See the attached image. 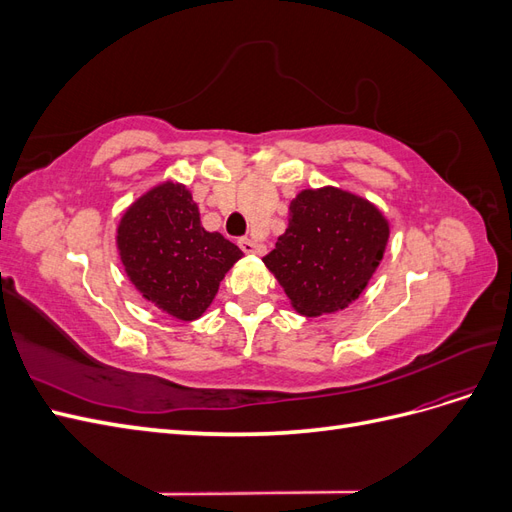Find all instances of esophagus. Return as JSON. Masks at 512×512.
<instances>
[{
	"mask_svg": "<svg viewBox=\"0 0 512 512\" xmlns=\"http://www.w3.org/2000/svg\"><path fill=\"white\" fill-rule=\"evenodd\" d=\"M239 247H241V250H243L245 254H258V256L265 254V245L254 241V239H247V237L239 241Z\"/></svg>",
	"mask_w": 512,
	"mask_h": 512,
	"instance_id": "1",
	"label": "esophagus"
}]
</instances>
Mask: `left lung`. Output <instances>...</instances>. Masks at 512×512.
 Instances as JSON below:
<instances>
[{
  "label": "left lung",
  "mask_w": 512,
  "mask_h": 512,
  "mask_svg": "<svg viewBox=\"0 0 512 512\" xmlns=\"http://www.w3.org/2000/svg\"><path fill=\"white\" fill-rule=\"evenodd\" d=\"M391 224L371 200L335 188L301 190L288 226L262 262L297 314L318 318L361 297L384 258Z\"/></svg>",
  "instance_id": "obj_1"
}]
</instances>
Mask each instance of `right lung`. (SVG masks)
I'll return each instance as SVG.
<instances>
[{
  "mask_svg": "<svg viewBox=\"0 0 512 512\" xmlns=\"http://www.w3.org/2000/svg\"><path fill=\"white\" fill-rule=\"evenodd\" d=\"M115 243L132 286L181 322L207 312L243 256L220 232L203 228L192 192L173 179L151 185L121 213Z\"/></svg>",
  "mask_w": 512,
  "mask_h": 512,
  "instance_id": "1",
  "label": "right lung"
}]
</instances>
